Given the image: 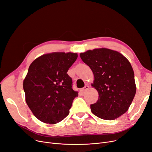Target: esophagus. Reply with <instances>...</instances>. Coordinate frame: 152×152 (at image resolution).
I'll return each mask as SVG.
<instances>
[{
	"label": "esophagus",
	"instance_id": "obj_1",
	"mask_svg": "<svg viewBox=\"0 0 152 152\" xmlns=\"http://www.w3.org/2000/svg\"><path fill=\"white\" fill-rule=\"evenodd\" d=\"M89 86L86 85L84 88H83L81 89V91L82 92H86V91L89 89Z\"/></svg>",
	"mask_w": 152,
	"mask_h": 152
}]
</instances>
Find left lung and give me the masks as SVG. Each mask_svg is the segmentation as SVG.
Here are the masks:
<instances>
[{"label":"left lung","instance_id":"left-lung-1","mask_svg":"<svg viewBox=\"0 0 152 152\" xmlns=\"http://www.w3.org/2000/svg\"><path fill=\"white\" fill-rule=\"evenodd\" d=\"M94 76L92 84L98 92L92 113L105 120H114L127 111L136 92L134 72L127 59L107 48L88 50L80 54Z\"/></svg>","mask_w":152,"mask_h":152}]
</instances>
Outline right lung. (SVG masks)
<instances>
[{
	"label": "right lung",
	"mask_w": 152,
	"mask_h": 152,
	"mask_svg": "<svg viewBox=\"0 0 152 152\" xmlns=\"http://www.w3.org/2000/svg\"><path fill=\"white\" fill-rule=\"evenodd\" d=\"M77 58L73 53H53L31 63L23 81L25 101L40 121L56 124L68 116L77 92L67 72Z\"/></svg>",
	"instance_id": "add662e5"
}]
</instances>
